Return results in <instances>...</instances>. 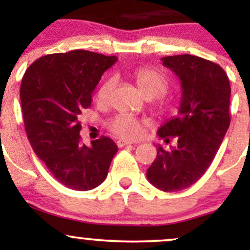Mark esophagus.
<instances>
[{"mask_svg":"<svg viewBox=\"0 0 250 250\" xmlns=\"http://www.w3.org/2000/svg\"><path fill=\"white\" fill-rule=\"evenodd\" d=\"M116 143H117V146H119L120 148H122V147H125V146H128V145H133L134 142H130V141H127V140L120 139L119 141H117Z\"/></svg>","mask_w":250,"mask_h":250,"instance_id":"obj_1","label":"esophagus"}]
</instances>
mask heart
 <instances>
[{"label":"heart","mask_w":250,"mask_h":250,"mask_svg":"<svg viewBox=\"0 0 250 250\" xmlns=\"http://www.w3.org/2000/svg\"><path fill=\"white\" fill-rule=\"evenodd\" d=\"M133 77L140 91L147 99H154V97L160 96L168 88V80L166 79V76L156 69H153V68H139L133 73ZM115 83L116 80L114 77H109L102 83L99 91H97V102H107L111 90L115 87ZM143 127H145V122L142 120L133 115H128V114L117 115L109 123V129L114 134L127 140L139 139L142 135Z\"/></svg>","instance_id":"1"}]
</instances>
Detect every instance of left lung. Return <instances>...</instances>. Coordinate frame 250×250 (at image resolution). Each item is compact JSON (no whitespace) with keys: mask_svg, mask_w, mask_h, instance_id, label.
<instances>
[{"mask_svg":"<svg viewBox=\"0 0 250 250\" xmlns=\"http://www.w3.org/2000/svg\"><path fill=\"white\" fill-rule=\"evenodd\" d=\"M180 79L179 114L166 121L157 135L166 141L176 137L170 150L157 147V156L147 179L163 191H180L194 185L206 173L230 125V84L216 63L194 55L161 59Z\"/></svg>","mask_w":250,"mask_h":250,"instance_id":"obj_1","label":"left lung"}]
</instances>
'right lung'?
Masks as SVG:
<instances>
[{
	"label": "right lung",
	"mask_w": 250,
	"mask_h": 250,
	"mask_svg": "<svg viewBox=\"0 0 250 250\" xmlns=\"http://www.w3.org/2000/svg\"><path fill=\"white\" fill-rule=\"evenodd\" d=\"M116 61L88 50L49 54L31 63L22 79L20 99L31 147L53 176L74 190L101 185L119 150L105 136L90 147L82 145L79 121L103 73Z\"/></svg>",
	"instance_id": "obj_1"
}]
</instances>
